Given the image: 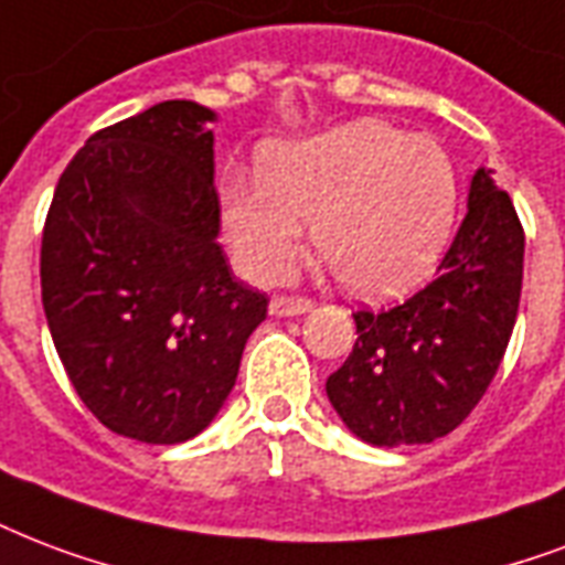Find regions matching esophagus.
<instances>
[{"label":"esophagus","instance_id":"esophagus-1","mask_svg":"<svg viewBox=\"0 0 565 565\" xmlns=\"http://www.w3.org/2000/svg\"><path fill=\"white\" fill-rule=\"evenodd\" d=\"M313 308V301L308 296H275L269 301V313L273 317H299Z\"/></svg>","mask_w":565,"mask_h":565}]
</instances>
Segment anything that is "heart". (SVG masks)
<instances>
[{"label":"heart","mask_w":565,"mask_h":565,"mask_svg":"<svg viewBox=\"0 0 565 565\" xmlns=\"http://www.w3.org/2000/svg\"><path fill=\"white\" fill-rule=\"evenodd\" d=\"M260 178L218 183L227 236L260 281L290 275L305 222L338 281L364 299L415 287L445 252L459 174L436 139L382 120H352L305 141L266 145Z\"/></svg>","instance_id":"1"}]
</instances>
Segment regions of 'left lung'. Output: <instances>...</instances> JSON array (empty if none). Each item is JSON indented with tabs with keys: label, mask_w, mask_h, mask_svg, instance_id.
I'll return each mask as SVG.
<instances>
[{
	"label": "left lung",
	"mask_w": 565,
	"mask_h": 565,
	"mask_svg": "<svg viewBox=\"0 0 565 565\" xmlns=\"http://www.w3.org/2000/svg\"><path fill=\"white\" fill-rule=\"evenodd\" d=\"M524 275V227L489 168H477L468 213L412 299L355 311V347L326 382L331 406L376 447L429 445L483 399L510 343Z\"/></svg>",
	"instance_id": "1"
}]
</instances>
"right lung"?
<instances>
[{"mask_svg": "<svg viewBox=\"0 0 565 565\" xmlns=\"http://www.w3.org/2000/svg\"><path fill=\"white\" fill-rule=\"evenodd\" d=\"M213 118L166 100L94 132L43 225L41 296L58 359L106 429L148 445L210 426L269 308L215 243Z\"/></svg>", "mask_w": 565, "mask_h": 565, "instance_id": "right-lung-1", "label": "right lung"}]
</instances>
